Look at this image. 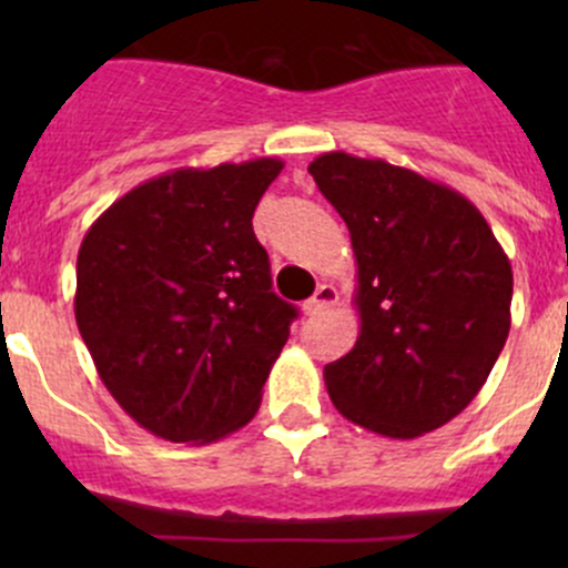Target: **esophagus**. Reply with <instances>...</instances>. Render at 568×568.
I'll list each match as a JSON object with an SVG mask.
<instances>
[{
    "instance_id": "obj_1",
    "label": "esophagus",
    "mask_w": 568,
    "mask_h": 568,
    "mask_svg": "<svg viewBox=\"0 0 568 568\" xmlns=\"http://www.w3.org/2000/svg\"><path fill=\"white\" fill-rule=\"evenodd\" d=\"M332 305H337V288L335 285H321L316 294H313V300H307L305 313L307 316H318V313L329 311Z\"/></svg>"
}]
</instances>
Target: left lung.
Returning a JSON list of instances; mask_svg holds the SVG:
<instances>
[{
	"mask_svg": "<svg viewBox=\"0 0 568 568\" xmlns=\"http://www.w3.org/2000/svg\"><path fill=\"white\" fill-rule=\"evenodd\" d=\"M357 261L359 337L324 368L346 420L390 439L445 426L489 379L511 329V261L464 194L385 159L311 162Z\"/></svg>",
	"mask_w": 568,
	"mask_h": 568,
	"instance_id": "8db88e82",
	"label": "left lung"
}]
</instances>
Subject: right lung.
I'll return each mask as SVG.
<instances>
[{
  "instance_id": "add662e5",
  "label": "right lung",
  "mask_w": 568,
  "mask_h": 568,
  "mask_svg": "<svg viewBox=\"0 0 568 568\" xmlns=\"http://www.w3.org/2000/svg\"><path fill=\"white\" fill-rule=\"evenodd\" d=\"M280 159L178 168L90 225L77 257L79 332L131 420L170 443L239 432L288 341L252 214Z\"/></svg>"
}]
</instances>
